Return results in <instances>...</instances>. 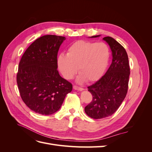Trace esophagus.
<instances>
[{
	"instance_id": "1",
	"label": "esophagus",
	"mask_w": 152,
	"mask_h": 152,
	"mask_svg": "<svg viewBox=\"0 0 152 152\" xmlns=\"http://www.w3.org/2000/svg\"><path fill=\"white\" fill-rule=\"evenodd\" d=\"M73 89L75 90V91H82L84 90L83 88H82V87H78V86H73Z\"/></svg>"
}]
</instances>
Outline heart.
I'll list each match as a JSON object with an SVG mask.
<instances>
[{
  "instance_id": "1",
  "label": "heart",
  "mask_w": 152,
  "mask_h": 152,
  "mask_svg": "<svg viewBox=\"0 0 152 152\" xmlns=\"http://www.w3.org/2000/svg\"><path fill=\"white\" fill-rule=\"evenodd\" d=\"M109 58L110 51L107 44L79 40L68 48L66 55H59L57 63L65 79H72L78 68L80 75L77 82H92L98 80L103 75Z\"/></svg>"
}]
</instances>
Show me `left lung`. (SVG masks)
<instances>
[{
  "instance_id": "8db88e82",
  "label": "left lung",
  "mask_w": 152,
  "mask_h": 152,
  "mask_svg": "<svg viewBox=\"0 0 152 152\" xmlns=\"http://www.w3.org/2000/svg\"><path fill=\"white\" fill-rule=\"evenodd\" d=\"M99 35L90 37H98ZM109 45L112 62L105 74L88 91L93 96L92 102L84 108L86 113L94 119L112 115L120 107L127 93L130 68L126 49L111 37L103 39Z\"/></svg>"
}]
</instances>
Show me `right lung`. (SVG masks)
I'll list each match as a JSON object with an SVG mask.
<instances>
[{"instance_id": "1", "label": "right lung", "mask_w": 152, "mask_h": 152, "mask_svg": "<svg viewBox=\"0 0 152 152\" xmlns=\"http://www.w3.org/2000/svg\"><path fill=\"white\" fill-rule=\"evenodd\" d=\"M65 37L47 35L25 50L18 66L17 84L21 99L32 111L49 115L61 108L72 84L57 70V56Z\"/></svg>"}]
</instances>
